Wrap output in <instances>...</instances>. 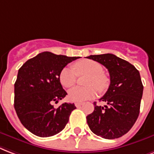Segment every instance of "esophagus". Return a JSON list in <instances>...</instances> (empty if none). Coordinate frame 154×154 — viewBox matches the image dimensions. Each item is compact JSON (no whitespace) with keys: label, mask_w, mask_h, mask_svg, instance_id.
Returning <instances> with one entry per match:
<instances>
[{"label":"esophagus","mask_w":154,"mask_h":154,"mask_svg":"<svg viewBox=\"0 0 154 154\" xmlns=\"http://www.w3.org/2000/svg\"><path fill=\"white\" fill-rule=\"evenodd\" d=\"M75 105L76 108H79L80 106L83 105V103H81V102H75Z\"/></svg>","instance_id":"obj_1"}]
</instances>
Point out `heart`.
<instances>
[{
	"instance_id": "obj_1",
	"label": "heart",
	"mask_w": 154,
	"mask_h": 154,
	"mask_svg": "<svg viewBox=\"0 0 154 154\" xmlns=\"http://www.w3.org/2000/svg\"><path fill=\"white\" fill-rule=\"evenodd\" d=\"M64 67L59 75V81L64 88H69L76 83L77 75H88L84 81L85 87H75L68 91V99L75 102H83L96 96L108 88L109 78L103 73V68L98 62L91 59L78 61L73 66Z\"/></svg>"
}]
</instances>
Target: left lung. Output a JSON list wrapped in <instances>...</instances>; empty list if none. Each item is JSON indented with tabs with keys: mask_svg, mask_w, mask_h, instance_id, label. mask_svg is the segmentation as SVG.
Masks as SVG:
<instances>
[{
	"mask_svg": "<svg viewBox=\"0 0 154 154\" xmlns=\"http://www.w3.org/2000/svg\"><path fill=\"white\" fill-rule=\"evenodd\" d=\"M103 65L110 75V85L100 101L103 107L94 103L93 112L87 116L92 133L105 139H116L130 130L140 112L143 84L139 71L127 61L112 54L90 55Z\"/></svg>",
	"mask_w": 154,
	"mask_h": 154,
	"instance_id": "8db88e82",
	"label": "left lung"
}]
</instances>
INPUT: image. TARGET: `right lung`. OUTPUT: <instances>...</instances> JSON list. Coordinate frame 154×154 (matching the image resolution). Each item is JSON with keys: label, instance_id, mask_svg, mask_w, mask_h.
<instances>
[{"label": "right lung", "instance_id": "right-lung-1", "mask_svg": "<svg viewBox=\"0 0 154 154\" xmlns=\"http://www.w3.org/2000/svg\"><path fill=\"white\" fill-rule=\"evenodd\" d=\"M80 57L57 55L45 51L29 59L18 70L14 84V108L26 129L34 135L48 137L63 130L74 103H58L67 95L60 81L62 70Z\"/></svg>", "mask_w": 154, "mask_h": 154}]
</instances>
